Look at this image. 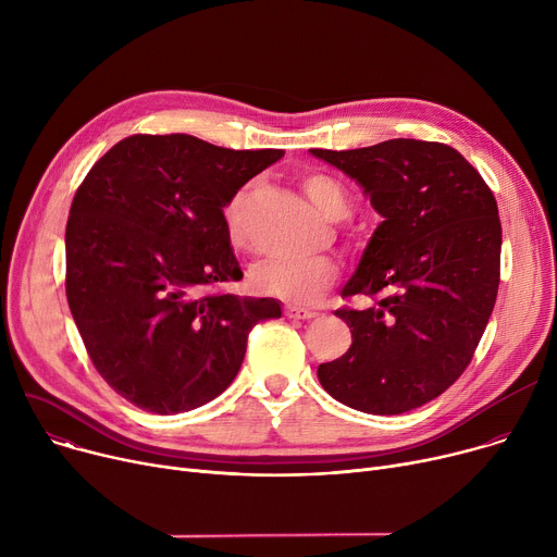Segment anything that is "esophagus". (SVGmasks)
<instances>
[{
    "mask_svg": "<svg viewBox=\"0 0 557 557\" xmlns=\"http://www.w3.org/2000/svg\"><path fill=\"white\" fill-rule=\"evenodd\" d=\"M285 317H287V319H301V321H306V319H314L317 312H314V310H308V308L285 306Z\"/></svg>",
    "mask_w": 557,
    "mask_h": 557,
    "instance_id": "34e87169",
    "label": "esophagus"
}]
</instances>
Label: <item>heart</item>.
Wrapping results in <instances>:
<instances>
[{
	"label": "heart",
	"mask_w": 557,
	"mask_h": 557,
	"mask_svg": "<svg viewBox=\"0 0 557 557\" xmlns=\"http://www.w3.org/2000/svg\"><path fill=\"white\" fill-rule=\"evenodd\" d=\"M301 187L325 219L338 223L350 216V196L336 178L323 174V171H310V174L301 176ZM251 198L253 185H245L225 205V227L236 247L245 245V223ZM336 276L338 268L327 256L276 259L256 268L253 285L265 294L287 298V301H312L336 281Z\"/></svg>",
	"instance_id": "obj_1"
}]
</instances>
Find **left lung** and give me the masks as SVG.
Masks as SVG:
<instances>
[{"instance_id":"obj_1","label":"left lung","mask_w":557,"mask_h":557,"mask_svg":"<svg viewBox=\"0 0 557 557\" xmlns=\"http://www.w3.org/2000/svg\"><path fill=\"white\" fill-rule=\"evenodd\" d=\"M312 153L355 178L383 216L341 296L350 350L319 366L321 386L370 414L440 397L473 359L499 287L502 223L491 187L457 149L395 138Z\"/></svg>"}]
</instances>
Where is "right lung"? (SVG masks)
Listing matches in <instances>:
<instances>
[{
	"label": "right lung",
	"mask_w": 557,
	"mask_h": 557,
	"mask_svg": "<svg viewBox=\"0 0 557 557\" xmlns=\"http://www.w3.org/2000/svg\"><path fill=\"white\" fill-rule=\"evenodd\" d=\"M283 149L234 151L187 134L113 145L77 187L66 298L96 370L134 406L171 414L219 397L272 298H240L223 207Z\"/></svg>",
	"instance_id": "obj_1"
}]
</instances>
